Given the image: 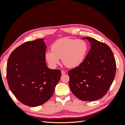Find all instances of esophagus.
Returning <instances> with one entry per match:
<instances>
[{
	"label": "esophagus",
	"instance_id": "34e87169",
	"mask_svg": "<svg viewBox=\"0 0 125 125\" xmlns=\"http://www.w3.org/2000/svg\"><path fill=\"white\" fill-rule=\"evenodd\" d=\"M61 73H62V74H64L66 73V71L63 70H61Z\"/></svg>",
	"mask_w": 125,
	"mask_h": 125
}]
</instances>
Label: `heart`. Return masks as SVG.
<instances>
[{"mask_svg":"<svg viewBox=\"0 0 125 125\" xmlns=\"http://www.w3.org/2000/svg\"><path fill=\"white\" fill-rule=\"evenodd\" d=\"M88 49V44L83 40L61 39L52 45V51L46 52L45 59L51 67L55 68L62 58V63L66 67L73 68L83 62Z\"/></svg>","mask_w":125,"mask_h":125,"instance_id":"obj_1","label":"heart"}]
</instances>
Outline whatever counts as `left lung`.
<instances>
[{"label": "left lung", "mask_w": 125, "mask_h": 125, "mask_svg": "<svg viewBox=\"0 0 125 125\" xmlns=\"http://www.w3.org/2000/svg\"><path fill=\"white\" fill-rule=\"evenodd\" d=\"M91 49L80 65L69 71L70 90L84 101L99 100L106 94L114 80L116 64L111 48L90 37Z\"/></svg>", "instance_id": "obj_1"}]
</instances>
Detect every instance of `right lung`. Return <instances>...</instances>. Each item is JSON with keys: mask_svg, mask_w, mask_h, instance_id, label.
<instances>
[{"mask_svg": "<svg viewBox=\"0 0 125 125\" xmlns=\"http://www.w3.org/2000/svg\"><path fill=\"white\" fill-rule=\"evenodd\" d=\"M46 46L43 39L26 42L11 52L7 79L13 95L22 104L35 107L52 96L61 71L46 66Z\"/></svg>", "mask_w": 125, "mask_h": 125, "instance_id": "1", "label": "right lung"}]
</instances>
